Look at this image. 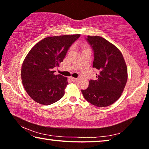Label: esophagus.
Wrapping results in <instances>:
<instances>
[{
	"label": "esophagus",
	"instance_id": "obj_1",
	"mask_svg": "<svg viewBox=\"0 0 149 149\" xmlns=\"http://www.w3.org/2000/svg\"><path fill=\"white\" fill-rule=\"evenodd\" d=\"M71 79H72L73 81H78V78H75V77H71Z\"/></svg>",
	"mask_w": 149,
	"mask_h": 149
}]
</instances>
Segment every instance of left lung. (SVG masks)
<instances>
[{"instance_id": "obj_1", "label": "left lung", "mask_w": 149, "mask_h": 149, "mask_svg": "<svg viewBox=\"0 0 149 149\" xmlns=\"http://www.w3.org/2000/svg\"><path fill=\"white\" fill-rule=\"evenodd\" d=\"M87 40L94 51L93 68L97 69V79L90 80L84 97L93 105L109 106L122 94L127 80V68L121 51L103 38L88 36Z\"/></svg>"}]
</instances>
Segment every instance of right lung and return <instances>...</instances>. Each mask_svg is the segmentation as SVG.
I'll use <instances>...</instances> for the list:
<instances>
[{
  "instance_id": "right-lung-1",
  "label": "right lung",
  "mask_w": 149,
  "mask_h": 149,
  "mask_svg": "<svg viewBox=\"0 0 149 149\" xmlns=\"http://www.w3.org/2000/svg\"><path fill=\"white\" fill-rule=\"evenodd\" d=\"M80 34L45 38L36 44L23 62L21 76L28 95L38 103L49 105L61 99L68 84L66 77L54 74L69 48Z\"/></svg>"
}]
</instances>
